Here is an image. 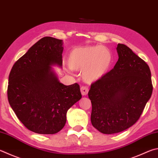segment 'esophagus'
<instances>
[{"label": "esophagus", "mask_w": 158, "mask_h": 158, "mask_svg": "<svg viewBox=\"0 0 158 158\" xmlns=\"http://www.w3.org/2000/svg\"><path fill=\"white\" fill-rule=\"evenodd\" d=\"M81 94L82 95H86L88 93V88L86 86H82L81 88Z\"/></svg>", "instance_id": "34e87169"}]
</instances>
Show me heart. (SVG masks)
Listing matches in <instances>:
<instances>
[{"label": "heart", "mask_w": 158, "mask_h": 158, "mask_svg": "<svg viewBox=\"0 0 158 158\" xmlns=\"http://www.w3.org/2000/svg\"><path fill=\"white\" fill-rule=\"evenodd\" d=\"M113 55L104 46L76 47L68 54V64L72 70H82L83 78L86 82L98 81L110 69Z\"/></svg>", "instance_id": "1"}]
</instances>
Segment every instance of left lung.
<instances>
[{
    "label": "left lung",
    "mask_w": 158,
    "mask_h": 158,
    "mask_svg": "<svg viewBox=\"0 0 158 158\" xmlns=\"http://www.w3.org/2000/svg\"><path fill=\"white\" fill-rule=\"evenodd\" d=\"M119 59L110 71L91 84V123L104 134L122 132L139 119L153 92L148 64L124 44L117 47Z\"/></svg>",
    "instance_id": "1"
}]
</instances>
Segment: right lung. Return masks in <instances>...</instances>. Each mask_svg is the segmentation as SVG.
<instances>
[{
	"label": "right lung",
	"mask_w": 158,
	"mask_h": 158,
	"mask_svg": "<svg viewBox=\"0 0 158 158\" xmlns=\"http://www.w3.org/2000/svg\"><path fill=\"white\" fill-rule=\"evenodd\" d=\"M62 40L45 36L14 64L7 98L16 115L28 130L55 134L64 127L68 109L81 98L78 84L60 83L50 65L61 66Z\"/></svg>",
	"instance_id": "right-lung-1"
}]
</instances>
